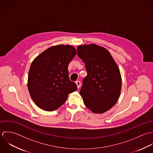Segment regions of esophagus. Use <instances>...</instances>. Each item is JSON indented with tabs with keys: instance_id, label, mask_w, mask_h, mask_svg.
Returning <instances> with one entry per match:
<instances>
[{
	"instance_id": "esophagus-1",
	"label": "esophagus",
	"mask_w": 153,
	"mask_h": 153,
	"mask_svg": "<svg viewBox=\"0 0 153 153\" xmlns=\"http://www.w3.org/2000/svg\"><path fill=\"white\" fill-rule=\"evenodd\" d=\"M76 84L77 85V88H78V89H79V88H80V85H81L80 82V81H77V82H76Z\"/></svg>"
}]
</instances>
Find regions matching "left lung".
Returning <instances> with one entry per match:
<instances>
[{
  "label": "left lung",
  "instance_id": "1",
  "mask_svg": "<svg viewBox=\"0 0 153 153\" xmlns=\"http://www.w3.org/2000/svg\"><path fill=\"white\" fill-rule=\"evenodd\" d=\"M77 55L88 73L80 91L84 103L94 114L104 113L115 105L121 93L119 68L105 48L94 44L78 46Z\"/></svg>",
  "mask_w": 153,
  "mask_h": 153
}]
</instances>
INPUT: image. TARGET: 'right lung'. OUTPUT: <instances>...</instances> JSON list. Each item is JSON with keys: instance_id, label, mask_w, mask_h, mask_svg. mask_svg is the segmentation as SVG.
<instances>
[{"instance_id": "1", "label": "right lung", "mask_w": 153, "mask_h": 153, "mask_svg": "<svg viewBox=\"0 0 153 153\" xmlns=\"http://www.w3.org/2000/svg\"><path fill=\"white\" fill-rule=\"evenodd\" d=\"M76 55L69 45L50 47L32 62L28 78L31 98L39 108L53 111L67 100L69 93L77 90L70 80L68 66Z\"/></svg>"}]
</instances>
